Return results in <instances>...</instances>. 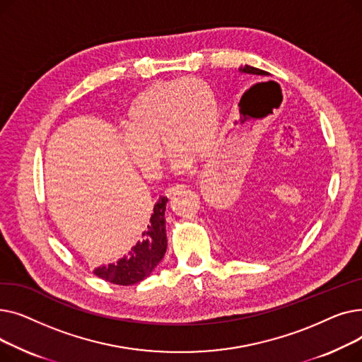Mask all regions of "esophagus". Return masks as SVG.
<instances>
[{
    "instance_id": "34e87169",
    "label": "esophagus",
    "mask_w": 362,
    "mask_h": 362,
    "mask_svg": "<svg viewBox=\"0 0 362 362\" xmlns=\"http://www.w3.org/2000/svg\"><path fill=\"white\" fill-rule=\"evenodd\" d=\"M185 187H186L185 185H173V186H168V187L165 189V195H167V197L175 195V194H177V192L183 191Z\"/></svg>"
}]
</instances>
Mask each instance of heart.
Returning a JSON list of instances; mask_svg holds the SVG:
<instances>
[{
    "instance_id": "obj_1",
    "label": "heart",
    "mask_w": 362,
    "mask_h": 362,
    "mask_svg": "<svg viewBox=\"0 0 362 362\" xmlns=\"http://www.w3.org/2000/svg\"><path fill=\"white\" fill-rule=\"evenodd\" d=\"M122 138L130 160L146 176H156L163 158L160 141L173 152V164L183 170L194 157L214 146L220 130V107L211 86L186 78L156 83L130 104Z\"/></svg>"
}]
</instances>
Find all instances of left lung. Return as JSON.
<instances>
[{"label": "left lung", "instance_id": "obj_1", "mask_svg": "<svg viewBox=\"0 0 362 362\" xmlns=\"http://www.w3.org/2000/svg\"><path fill=\"white\" fill-rule=\"evenodd\" d=\"M240 73H246V74H257V76H267L269 73L264 71V70H259V69H255V67H251V66H245V67H240L239 69Z\"/></svg>", "mask_w": 362, "mask_h": 362}]
</instances>
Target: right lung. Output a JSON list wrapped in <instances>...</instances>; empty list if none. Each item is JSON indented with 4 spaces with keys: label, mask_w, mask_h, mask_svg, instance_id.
Instances as JSON below:
<instances>
[{
    "label": "right lung",
    "mask_w": 362,
    "mask_h": 362,
    "mask_svg": "<svg viewBox=\"0 0 362 362\" xmlns=\"http://www.w3.org/2000/svg\"><path fill=\"white\" fill-rule=\"evenodd\" d=\"M167 201L165 197H160L154 205V213L151 214L146 229L141 233V239L136 245L132 246L129 254L117 262L100 265L93 270L95 276L105 281L120 284V286H130V284L142 281L154 272L167 250L164 217Z\"/></svg>",
    "instance_id": "add662e5"
}]
</instances>
